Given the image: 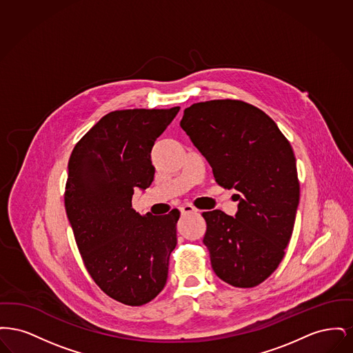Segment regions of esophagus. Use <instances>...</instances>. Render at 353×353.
<instances>
[{
	"instance_id": "esophagus-1",
	"label": "esophagus",
	"mask_w": 353,
	"mask_h": 353,
	"mask_svg": "<svg viewBox=\"0 0 353 353\" xmlns=\"http://www.w3.org/2000/svg\"><path fill=\"white\" fill-rule=\"evenodd\" d=\"M180 212L183 213V214H188V213H197L199 212V209H196L193 205H190V203H186V205H183L181 208H180Z\"/></svg>"
}]
</instances>
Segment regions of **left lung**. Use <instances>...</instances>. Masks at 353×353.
<instances>
[{
	"label": "left lung",
	"mask_w": 353,
	"mask_h": 353,
	"mask_svg": "<svg viewBox=\"0 0 353 353\" xmlns=\"http://www.w3.org/2000/svg\"><path fill=\"white\" fill-rule=\"evenodd\" d=\"M180 125L219 185L238 192L234 217L202 213L212 268L229 285L255 287L279 266L294 230L299 205L294 151L275 121L245 101L194 103Z\"/></svg>",
	"instance_id": "obj_1"
}]
</instances>
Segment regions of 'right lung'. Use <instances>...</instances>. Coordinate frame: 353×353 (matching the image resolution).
<instances>
[{"mask_svg":"<svg viewBox=\"0 0 353 353\" xmlns=\"http://www.w3.org/2000/svg\"><path fill=\"white\" fill-rule=\"evenodd\" d=\"M179 111H112L68 160L65 206L84 266L103 292L123 304L151 302L167 283L180 212L140 216L132 196L152 184V147Z\"/></svg>","mask_w":353,"mask_h":353,"instance_id":"right-lung-1","label":"right lung"}]
</instances>
